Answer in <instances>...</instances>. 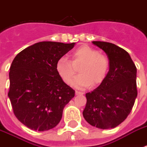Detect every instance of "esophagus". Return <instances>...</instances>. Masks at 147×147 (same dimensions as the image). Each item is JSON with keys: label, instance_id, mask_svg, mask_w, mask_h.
<instances>
[{"label": "esophagus", "instance_id": "1", "mask_svg": "<svg viewBox=\"0 0 147 147\" xmlns=\"http://www.w3.org/2000/svg\"><path fill=\"white\" fill-rule=\"evenodd\" d=\"M76 95H82V94H83V92H78V91H76Z\"/></svg>", "mask_w": 147, "mask_h": 147}]
</instances>
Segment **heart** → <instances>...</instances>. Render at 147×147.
Returning <instances> with one entry per match:
<instances>
[{
	"label": "heart",
	"mask_w": 147,
	"mask_h": 147,
	"mask_svg": "<svg viewBox=\"0 0 147 147\" xmlns=\"http://www.w3.org/2000/svg\"><path fill=\"white\" fill-rule=\"evenodd\" d=\"M71 61L65 57L58 59L55 69L60 78L71 85L78 69L80 75L75 78L73 85L84 89L94 85H100L107 78L110 69V61L107 56L88 46H82L71 54Z\"/></svg>",
	"instance_id": "obj_1"
}]
</instances>
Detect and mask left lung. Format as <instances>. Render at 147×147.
I'll use <instances>...</instances> for the list:
<instances>
[{
    "mask_svg": "<svg viewBox=\"0 0 147 147\" xmlns=\"http://www.w3.org/2000/svg\"><path fill=\"white\" fill-rule=\"evenodd\" d=\"M92 43L105 51L110 61L107 78L92 92L86 93L83 111L85 121L99 129H110L121 124L134 105L137 96V68L129 53L107 42Z\"/></svg>",
    "mask_w": 147,
    "mask_h": 147,
    "instance_id": "left-lung-1",
    "label": "left lung"
}]
</instances>
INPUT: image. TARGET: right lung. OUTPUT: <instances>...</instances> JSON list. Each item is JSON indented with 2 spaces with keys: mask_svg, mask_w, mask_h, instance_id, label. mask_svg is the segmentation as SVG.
Returning a JSON list of instances; mask_svg holds the SVG:
<instances>
[{
  "mask_svg": "<svg viewBox=\"0 0 147 147\" xmlns=\"http://www.w3.org/2000/svg\"><path fill=\"white\" fill-rule=\"evenodd\" d=\"M74 46L75 42H40L22 50L13 60L8 97L16 117L31 130L55 127L65 106L75 96V91L55 69L58 59Z\"/></svg>",
  "mask_w": 147,
  "mask_h": 147,
  "instance_id": "add662e5",
  "label": "right lung"
}]
</instances>
